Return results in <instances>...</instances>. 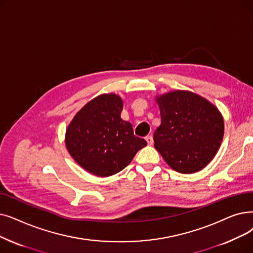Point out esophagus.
<instances>
[{
    "label": "esophagus",
    "mask_w": 253,
    "mask_h": 253,
    "mask_svg": "<svg viewBox=\"0 0 253 253\" xmlns=\"http://www.w3.org/2000/svg\"><path fill=\"white\" fill-rule=\"evenodd\" d=\"M146 140H147V142H148V145H149V146H152V145H153L154 140H153V136H152V135H148V136L146 137Z\"/></svg>",
    "instance_id": "obj_1"
}]
</instances>
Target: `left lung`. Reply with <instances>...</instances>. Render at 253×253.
Returning <instances> with one entry per match:
<instances>
[{"instance_id": "obj_1", "label": "left lung", "mask_w": 253, "mask_h": 253, "mask_svg": "<svg viewBox=\"0 0 253 253\" xmlns=\"http://www.w3.org/2000/svg\"><path fill=\"white\" fill-rule=\"evenodd\" d=\"M161 124L154 132V147L175 171L192 173L214 158L224 134L223 118L206 98L189 91L156 97Z\"/></svg>"}]
</instances>
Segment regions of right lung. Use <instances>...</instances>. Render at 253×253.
I'll list each match as a JSON object with an SVG mask.
<instances>
[{
	"label": "right lung",
	"instance_id": "1",
	"mask_svg": "<svg viewBox=\"0 0 253 253\" xmlns=\"http://www.w3.org/2000/svg\"><path fill=\"white\" fill-rule=\"evenodd\" d=\"M123 101L111 93L97 96L74 116L65 144L80 166L98 177L124 169L147 141L134 135L131 123L121 119Z\"/></svg>",
	"mask_w": 253,
	"mask_h": 253
}]
</instances>
